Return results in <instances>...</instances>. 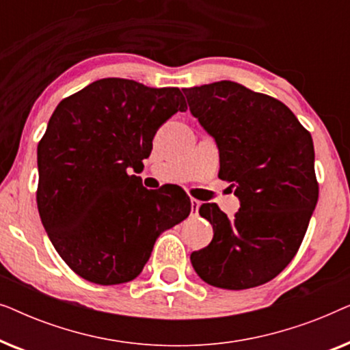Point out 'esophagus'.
I'll return each mask as SVG.
<instances>
[{"label":"esophagus","mask_w":350,"mask_h":350,"mask_svg":"<svg viewBox=\"0 0 350 350\" xmlns=\"http://www.w3.org/2000/svg\"><path fill=\"white\" fill-rule=\"evenodd\" d=\"M200 207V202L196 199H191V210H193V215H198V210Z\"/></svg>","instance_id":"esophagus-1"}]
</instances>
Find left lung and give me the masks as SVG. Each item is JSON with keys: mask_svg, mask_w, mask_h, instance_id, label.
Wrapping results in <instances>:
<instances>
[{"mask_svg": "<svg viewBox=\"0 0 350 350\" xmlns=\"http://www.w3.org/2000/svg\"><path fill=\"white\" fill-rule=\"evenodd\" d=\"M189 111L213 138L221 180L236 185L241 208L217 204L200 217L213 228L191 265L208 285L245 290L274 279L303 242L319 199L314 143L288 107L232 81L183 89Z\"/></svg>", "mask_w": 350, "mask_h": 350, "instance_id": "left-lung-1", "label": "left lung"}]
</instances>
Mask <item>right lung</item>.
I'll use <instances>...</instances> for the list:
<instances>
[{"label":"right lung","instance_id":"1","mask_svg":"<svg viewBox=\"0 0 350 350\" xmlns=\"http://www.w3.org/2000/svg\"><path fill=\"white\" fill-rule=\"evenodd\" d=\"M176 88L105 78L64 98L38 145L36 202L52 245L97 285L135 279L157 237L188 218L180 188L146 189L140 174L157 129L186 111Z\"/></svg>","mask_w":350,"mask_h":350}]
</instances>
